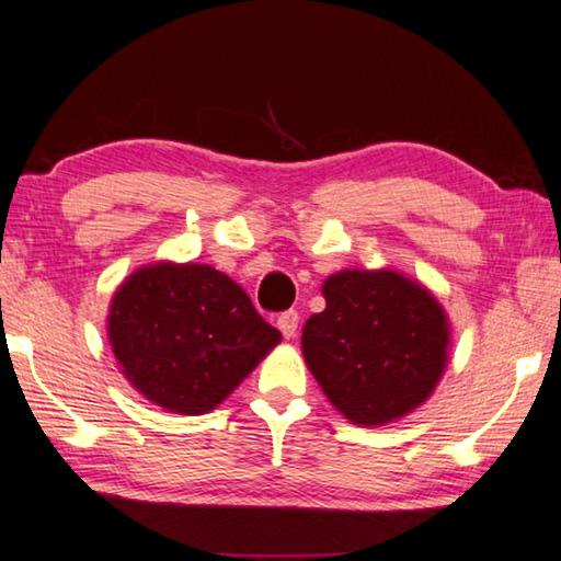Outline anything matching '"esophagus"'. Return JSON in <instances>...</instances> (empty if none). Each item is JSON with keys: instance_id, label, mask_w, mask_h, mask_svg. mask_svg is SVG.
Masks as SVG:
<instances>
[{"instance_id": "34e87169", "label": "esophagus", "mask_w": 561, "mask_h": 561, "mask_svg": "<svg viewBox=\"0 0 561 561\" xmlns=\"http://www.w3.org/2000/svg\"><path fill=\"white\" fill-rule=\"evenodd\" d=\"M277 327H279V331L284 334V339H291L294 334H297V329H299V314H297V309L282 311L279 319H277Z\"/></svg>"}]
</instances>
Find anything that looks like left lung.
Listing matches in <instances>:
<instances>
[{"instance_id": "1", "label": "left lung", "mask_w": 561, "mask_h": 561, "mask_svg": "<svg viewBox=\"0 0 561 561\" xmlns=\"http://www.w3.org/2000/svg\"><path fill=\"white\" fill-rule=\"evenodd\" d=\"M324 299L304 324L301 351L348 421L381 425L433 393L450 331L428 289L391 270H346L324 282Z\"/></svg>"}]
</instances>
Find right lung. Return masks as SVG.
Returning <instances> with one entry per match:
<instances>
[{"instance_id": "obj_1", "label": "right lung", "mask_w": 561, "mask_h": 561, "mask_svg": "<svg viewBox=\"0 0 561 561\" xmlns=\"http://www.w3.org/2000/svg\"><path fill=\"white\" fill-rule=\"evenodd\" d=\"M108 339L133 388L183 415L222 403L279 344L240 284L207 264H153L121 284Z\"/></svg>"}]
</instances>
